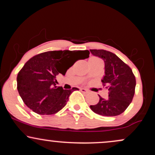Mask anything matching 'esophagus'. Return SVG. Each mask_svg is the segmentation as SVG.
<instances>
[{
	"mask_svg": "<svg viewBox=\"0 0 155 155\" xmlns=\"http://www.w3.org/2000/svg\"><path fill=\"white\" fill-rule=\"evenodd\" d=\"M80 90H81V91L82 92H88V90L85 88H81Z\"/></svg>",
	"mask_w": 155,
	"mask_h": 155,
	"instance_id": "esophagus-1",
	"label": "esophagus"
}]
</instances>
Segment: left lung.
<instances>
[{
  "label": "left lung",
  "instance_id": "8db88e82",
  "mask_svg": "<svg viewBox=\"0 0 155 155\" xmlns=\"http://www.w3.org/2000/svg\"><path fill=\"white\" fill-rule=\"evenodd\" d=\"M90 51L94 56L104 60L105 76L101 81L109 91L107 99L99 95V102L90 106V108L102 116L120 115L128 107L135 94L136 81L132 69L111 51L104 49Z\"/></svg>",
  "mask_w": 155,
  "mask_h": 155
}]
</instances>
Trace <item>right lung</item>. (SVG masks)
Masks as SVG:
<instances>
[{
	"label": "right lung",
	"instance_id": "1",
	"mask_svg": "<svg viewBox=\"0 0 155 155\" xmlns=\"http://www.w3.org/2000/svg\"><path fill=\"white\" fill-rule=\"evenodd\" d=\"M88 50L49 51L31 58L19 71L17 90L23 102L38 114H54L67 104L74 90L57 87L56 76H64L75 62L89 58Z\"/></svg>",
	"mask_w": 155,
	"mask_h": 155
}]
</instances>
